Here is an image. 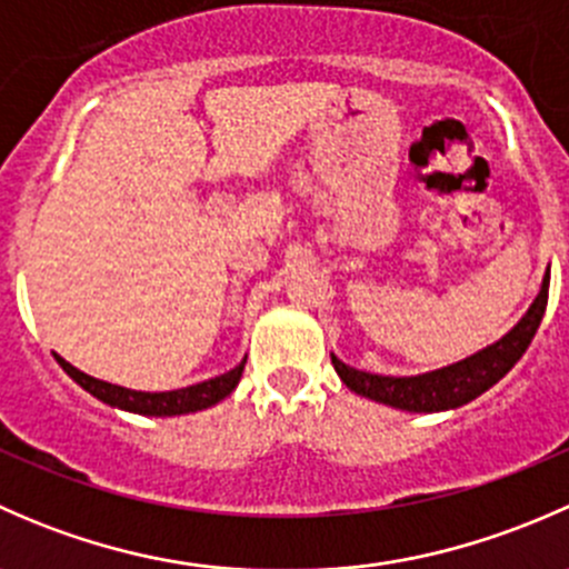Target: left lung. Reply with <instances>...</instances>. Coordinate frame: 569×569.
Listing matches in <instances>:
<instances>
[{"label": "left lung", "mask_w": 569, "mask_h": 569, "mask_svg": "<svg viewBox=\"0 0 569 569\" xmlns=\"http://www.w3.org/2000/svg\"><path fill=\"white\" fill-rule=\"evenodd\" d=\"M548 286H550V267L545 272L539 295L533 297L531 308L523 313V319L498 338L490 347L479 349L470 358L457 360V363L443 366V369L427 371V375L416 377H391V375H369L347 366L330 355L332 369L341 377L343 386L358 396H366L380 405L396 407V410L407 412H443L457 410V407L468 405L476 396L490 391L498 380L512 371V366L523 358L529 349L533 332H537L539 321L545 317V306H548Z\"/></svg>", "instance_id": "obj_1"}]
</instances>
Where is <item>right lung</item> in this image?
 Listing matches in <instances>:
<instances>
[{"mask_svg": "<svg viewBox=\"0 0 569 569\" xmlns=\"http://www.w3.org/2000/svg\"><path fill=\"white\" fill-rule=\"evenodd\" d=\"M54 360L62 366V371H66L77 386H82L84 391L96 396L99 401H104V405L118 407V410L137 412V416H157V418L187 416V412H198V410H206V407L217 405V401H222L226 396L233 393V388H237L239 380H242L244 363H248V358H244L242 363L233 366L231 371H226V375L220 377H211V380L206 382H194V386L178 388V391L151 393V391H131V388L96 380V377L79 371L77 366L68 363V360L60 358V355H54Z\"/></svg>", "mask_w": 569, "mask_h": 569, "instance_id": "add662e5", "label": "right lung"}]
</instances>
